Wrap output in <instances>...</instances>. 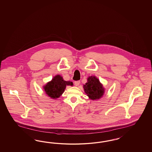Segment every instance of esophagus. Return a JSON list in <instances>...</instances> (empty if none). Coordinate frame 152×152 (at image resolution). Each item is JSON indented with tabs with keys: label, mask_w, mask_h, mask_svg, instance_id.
<instances>
[{
	"label": "esophagus",
	"mask_w": 152,
	"mask_h": 152,
	"mask_svg": "<svg viewBox=\"0 0 152 152\" xmlns=\"http://www.w3.org/2000/svg\"><path fill=\"white\" fill-rule=\"evenodd\" d=\"M80 81H75V85L76 86H78L80 85Z\"/></svg>",
	"instance_id": "obj_1"
}]
</instances>
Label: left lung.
I'll return each mask as SVG.
<instances>
[{
  "instance_id": "1",
  "label": "left lung",
  "mask_w": 152,
  "mask_h": 152,
  "mask_svg": "<svg viewBox=\"0 0 152 152\" xmlns=\"http://www.w3.org/2000/svg\"><path fill=\"white\" fill-rule=\"evenodd\" d=\"M83 88L85 93L92 100L100 99L104 93V88L95 76H90L88 78V83L83 85Z\"/></svg>"
}]
</instances>
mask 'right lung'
<instances>
[{
    "label": "right lung",
    "instance_id": "obj_1",
    "mask_svg": "<svg viewBox=\"0 0 152 152\" xmlns=\"http://www.w3.org/2000/svg\"><path fill=\"white\" fill-rule=\"evenodd\" d=\"M66 85H73V83L66 81L60 75H57L52 80L51 82L47 83L44 86L45 92L52 99H57L63 94Z\"/></svg>",
    "mask_w": 152,
    "mask_h": 152
}]
</instances>
